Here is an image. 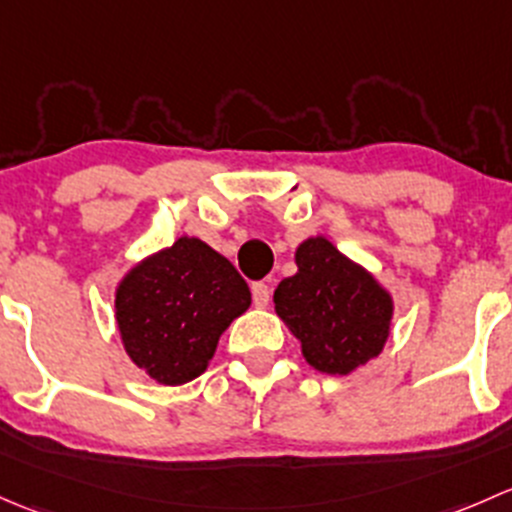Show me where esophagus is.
<instances>
[{"instance_id":"esophagus-1","label":"esophagus","mask_w":512,"mask_h":512,"mask_svg":"<svg viewBox=\"0 0 512 512\" xmlns=\"http://www.w3.org/2000/svg\"><path fill=\"white\" fill-rule=\"evenodd\" d=\"M251 293H254V303L258 305V308H266L268 300H271V288H268L266 283L258 281L251 286Z\"/></svg>"}]
</instances>
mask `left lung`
I'll list each match as a JSON object with an SVG mask.
<instances>
[{
    "mask_svg": "<svg viewBox=\"0 0 512 512\" xmlns=\"http://www.w3.org/2000/svg\"><path fill=\"white\" fill-rule=\"evenodd\" d=\"M295 266L298 271L278 283L273 305L305 362L342 377L377 357L392 335L394 298L374 273L328 236L300 241Z\"/></svg>",
    "mask_w": 512,
    "mask_h": 512,
    "instance_id": "obj_1",
    "label": "left lung"
}]
</instances>
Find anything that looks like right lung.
<instances>
[{
  "instance_id": "obj_1",
  "label": "right lung",
  "mask_w": 512,
  "mask_h": 512,
  "mask_svg": "<svg viewBox=\"0 0 512 512\" xmlns=\"http://www.w3.org/2000/svg\"><path fill=\"white\" fill-rule=\"evenodd\" d=\"M249 305V286L229 258L197 236H179L120 278L115 325L135 367L179 387L207 370L221 333Z\"/></svg>"
}]
</instances>
